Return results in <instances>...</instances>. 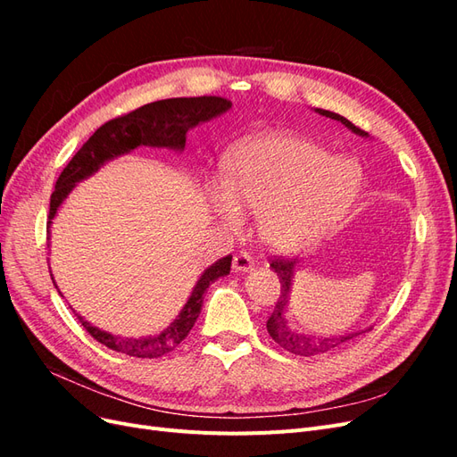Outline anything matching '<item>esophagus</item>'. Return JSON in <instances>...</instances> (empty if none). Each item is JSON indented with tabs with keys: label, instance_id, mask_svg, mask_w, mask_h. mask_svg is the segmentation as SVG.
Instances as JSON below:
<instances>
[{
	"label": "esophagus",
	"instance_id": "34e87169",
	"mask_svg": "<svg viewBox=\"0 0 457 457\" xmlns=\"http://www.w3.org/2000/svg\"><path fill=\"white\" fill-rule=\"evenodd\" d=\"M253 265H255V261L247 252H240V253L234 255V259H232V270L234 272H245V270L253 269Z\"/></svg>",
	"mask_w": 457,
	"mask_h": 457
}]
</instances>
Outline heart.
Wrapping results in <instances>:
<instances>
[{
  "label": "heart",
  "instance_id": "b5f03b06",
  "mask_svg": "<svg viewBox=\"0 0 457 457\" xmlns=\"http://www.w3.org/2000/svg\"><path fill=\"white\" fill-rule=\"evenodd\" d=\"M361 165L292 135H267L234 150L225 188H212L213 210L230 227L240 212H261L259 230L276 250H299L353 205Z\"/></svg>",
  "mask_w": 457,
  "mask_h": 457
}]
</instances>
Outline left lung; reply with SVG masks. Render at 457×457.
<instances>
[{
    "mask_svg": "<svg viewBox=\"0 0 457 457\" xmlns=\"http://www.w3.org/2000/svg\"><path fill=\"white\" fill-rule=\"evenodd\" d=\"M316 112L326 116V118L341 121L343 126H347L356 135H362V137L368 135L361 128H356L353 121H349L347 118H343L336 112H329V110H322V108H316ZM295 262H297L295 259H287L284 255H278V257H274L270 261V267L274 269L276 276H278V280H280V297H278V301H276L274 311L267 320V329H269L270 337L276 343H278L282 349H286L287 353H292V354L314 356V354H320V353H328L331 349L339 347V345H343L345 341L353 339L354 336H339V337H314L312 336L311 337V336H305V334H299V331H295V329L287 326L286 318H284V311H286V305H287L289 286H292V276H294Z\"/></svg>",
    "mask_w": 457,
    "mask_h": 457,
    "instance_id": "8db88e82",
    "label": "left lung"
}]
</instances>
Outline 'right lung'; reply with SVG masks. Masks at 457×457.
Returning <instances> with one entry per match:
<instances>
[{"label": "right lung", "instance_id": "1", "mask_svg": "<svg viewBox=\"0 0 457 457\" xmlns=\"http://www.w3.org/2000/svg\"><path fill=\"white\" fill-rule=\"evenodd\" d=\"M230 106L232 103L225 99V96H179V99H163L145 104L141 108L131 110L128 114H121L114 120L106 121L104 126H101L89 137V141L76 152L74 158L68 162L66 168L61 171L49 202L47 228L51 225V219L57 213V207L68 196V192H71L81 179H86L99 170L104 162L112 160L120 154H126V152L141 145L185 148L187 133L190 128L198 126L200 121L223 114ZM230 262L232 255H227L223 259H219L215 265H212L202 274V278L198 280L196 287L192 289V295L187 301V305L181 311V314H179L177 320L156 337L121 339L93 328L89 322L84 320V318L78 314L76 316L81 326L86 328L87 334L93 339L103 343L108 349L137 358L163 356L173 351L177 345L190 334V329L195 326L196 318L202 311V303L204 295L207 294V287H210L212 282L220 278V276L230 272Z\"/></svg>", "mask_w": 457, "mask_h": 457}]
</instances>
